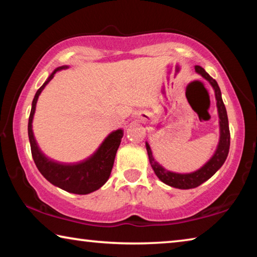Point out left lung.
<instances>
[{
  "instance_id": "1",
  "label": "left lung",
  "mask_w": 257,
  "mask_h": 257,
  "mask_svg": "<svg viewBox=\"0 0 257 257\" xmlns=\"http://www.w3.org/2000/svg\"><path fill=\"white\" fill-rule=\"evenodd\" d=\"M195 72L199 75H201L203 79L207 80L209 84L213 87L215 92V98H216V106L218 112V124H219V140L217 148L215 152L208 161L205 165L201 166L200 168L194 170L191 173H175L170 172V170L166 169L162 167L159 162L154 159L152 154V150H151L148 142H145L146 151L149 154V160L151 167L154 170V173L158 176L159 180L164 182L165 184L176 187V189L181 190H189L194 189L202 183L208 181L213 175L221 168L224 162L226 160L227 154H229L230 149V129H229V120H227L226 108L224 106L221 89H219L218 84L213 77H211L208 73H207L201 66H195Z\"/></svg>"
}]
</instances>
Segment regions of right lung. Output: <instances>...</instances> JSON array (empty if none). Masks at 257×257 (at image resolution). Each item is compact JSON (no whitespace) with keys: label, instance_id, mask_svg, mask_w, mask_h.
Masks as SVG:
<instances>
[{"label":"right lung","instance_id":"obj_1","mask_svg":"<svg viewBox=\"0 0 257 257\" xmlns=\"http://www.w3.org/2000/svg\"><path fill=\"white\" fill-rule=\"evenodd\" d=\"M67 65L57 67L49 75L46 82L36 91L32 101V109L28 119V138H30L32 157L38 167L39 172L47 181L59 189L74 194H88L100 189L107 182L111 175L114 159L119 149L121 138L123 137V130L116 129L108 134L107 137L99 145V148L90 157L74 164H63L48 158L39 148L33 133V119L39 96L52 77L60 70H66Z\"/></svg>","mask_w":257,"mask_h":257}]
</instances>
